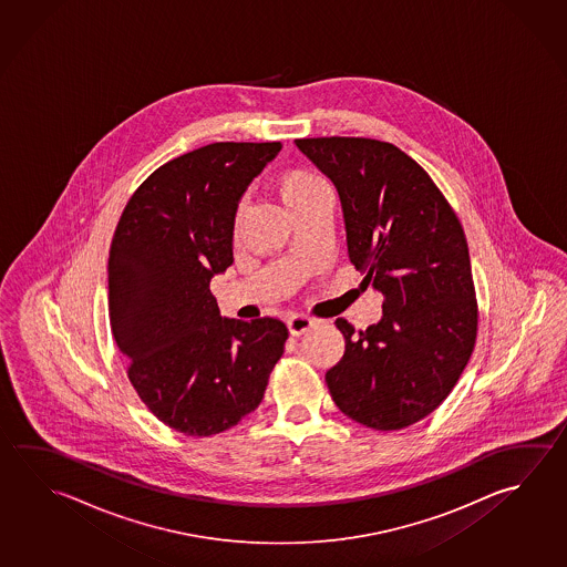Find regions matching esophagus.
<instances>
[{
    "instance_id": "esophagus-1",
    "label": "esophagus",
    "mask_w": 567,
    "mask_h": 567,
    "mask_svg": "<svg viewBox=\"0 0 567 567\" xmlns=\"http://www.w3.org/2000/svg\"><path fill=\"white\" fill-rule=\"evenodd\" d=\"M313 323H316V321L308 318V316H303V313H296V316H291L288 320V330L291 336H301V333H306V331L311 330V328H313Z\"/></svg>"
}]
</instances>
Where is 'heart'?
<instances>
[{
  "label": "heart",
  "mask_w": 567,
  "mask_h": 567,
  "mask_svg": "<svg viewBox=\"0 0 567 567\" xmlns=\"http://www.w3.org/2000/svg\"><path fill=\"white\" fill-rule=\"evenodd\" d=\"M278 192L284 204L291 212L313 202L316 197L330 194V189L320 175H316L309 169H289L286 174H281L278 179Z\"/></svg>",
  "instance_id": "1"
}]
</instances>
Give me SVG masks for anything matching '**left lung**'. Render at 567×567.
Segmentation results:
<instances>
[{
  "label": "left lung",
  "mask_w": 567,
  "mask_h": 567,
  "mask_svg": "<svg viewBox=\"0 0 567 567\" xmlns=\"http://www.w3.org/2000/svg\"><path fill=\"white\" fill-rule=\"evenodd\" d=\"M338 189L351 264L383 296L368 330L340 318L346 351L328 373L351 420L390 432L450 395L477 333L464 229L432 177L400 147L365 137L296 140Z\"/></svg>",
  "instance_id": "obj_1"
}]
</instances>
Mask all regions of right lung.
Returning a JSON list of instances; mask_svg holds the SVG:
<instances>
[{
  "mask_svg": "<svg viewBox=\"0 0 567 567\" xmlns=\"http://www.w3.org/2000/svg\"><path fill=\"white\" fill-rule=\"evenodd\" d=\"M281 144L219 142L157 167L115 227L110 323L142 402L175 432L207 437L258 408L284 353L276 318L229 320L209 291L234 264L237 206Z\"/></svg>",
  "mask_w": 567,
  "mask_h": 567,
  "instance_id": "1",
  "label": "right lung"
}]
</instances>
